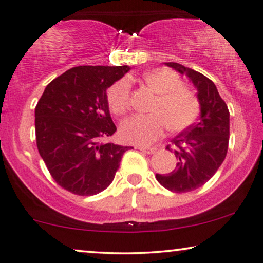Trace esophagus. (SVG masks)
<instances>
[{
  "mask_svg": "<svg viewBox=\"0 0 263 263\" xmlns=\"http://www.w3.org/2000/svg\"><path fill=\"white\" fill-rule=\"evenodd\" d=\"M137 149H140L145 154H153L156 152V148L154 147H137Z\"/></svg>",
  "mask_w": 263,
  "mask_h": 263,
  "instance_id": "34e87169",
  "label": "esophagus"
}]
</instances>
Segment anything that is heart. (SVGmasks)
Here are the masks:
<instances>
[{
    "instance_id": "1",
    "label": "heart",
    "mask_w": 263,
    "mask_h": 263,
    "mask_svg": "<svg viewBox=\"0 0 263 263\" xmlns=\"http://www.w3.org/2000/svg\"><path fill=\"white\" fill-rule=\"evenodd\" d=\"M142 81L157 94L149 107V115H138L126 120L120 127L122 140L136 144H151L162 137L166 126L180 132L194 125L200 115V100L183 85V81L172 69L147 71ZM131 84L126 78L115 82L107 89V105L115 115H123L131 107Z\"/></svg>"
}]
</instances>
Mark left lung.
Wrapping results in <instances>:
<instances>
[{"label":"left lung","instance_id":"8db88e82","mask_svg":"<svg viewBox=\"0 0 263 263\" xmlns=\"http://www.w3.org/2000/svg\"><path fill=\"white\" fill-rule=\"evenodd\" d=\"M165 65L187 76L197 88L201 104L198 121L166 145V149L175 154L176 167L169 174L156 175L163 187L182 194L203 186L226 159L230 135L229 110L210 78L180 63L166 62Z\"/></svg>","mask_w":263,"mask_h":263}]
</instances>
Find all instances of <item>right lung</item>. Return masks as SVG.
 <instances>
[{
    "label": "right lung",
    "instance_id": "add662e5",
    "mask_svg": "<svg viewBox=\"0 0 263 263\" xmlns=\"http://www.w3.org/2000/svg\"><path fill=\"white\" fill-rule=\"evenodd\" d=\"M128 66H78L46 85L35 106L36 145L58 185L78 196L104 191L131 147L103 143L116 132L106 89Z\"/></svg>",
    "mask_w": 263,
    "mask_h": 263
}]
</instances>
